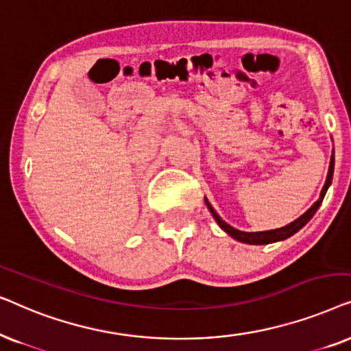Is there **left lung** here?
I'll return each mask as SVG.
<instances>
[{
  "label": "left lung",
  "mask_w": 351,
  "mask_h": 351,
  "mask_svg": "<svg viewBox=\"0 0 351 351\" xmlns=\"http://www.w3.org/2000/svg\"><path fill=\"white\" fill-rule=\"evenodd\" d=\"M332 174H334V155L330 158V165H329V172H328V179H326V184L323 186V190H321V195H319V199L316 201V203L311 206V208L306 210L305 214H302L299 219H295L294 222H291L289 225H286V227H281V228H276V230H267V232H241V230H237L233 228L232 225H228L227 222H223L222 219H220V215L215 213L213 206L208 199L204 198L206 201V206H208V209L210 210V214H213V217L215 219V222L219 223V227L223 230L225 233H228L230 237L237 239L239 243H246V244H268V243H276V241H282V239L292 237V234L299 232V230L304 227V225L308 222V220L313 217L316 210L323 203V198L326 195V191H328L330 182H332Z\"/></svg>",
  "instance_id": "left-lung-1"
}]
</instances>
